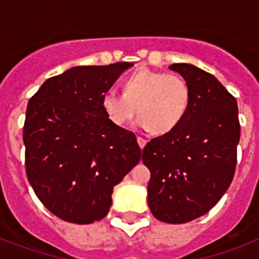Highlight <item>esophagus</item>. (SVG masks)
<instances>
[{"instance_id": "obj_1", "label": "esophagus", "mask_w": 259, "mask_h": 259, "mask_svg": "<svg viewBox=\"0 0 259 259\" xmlns=\"http://www.w3.org/2000/svg\"><path fill=\"white\" fill-rule=\"evenodd\" d=\"M137 141H138V145L141 146V149H144V146L146 145V140H145V138L141 137V136H138Z\"/></svg>"}]
</instances>
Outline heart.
<instances>
[{
    "mask_svg": "<svg viewBox=\"0 0 259 259\" xmlns=\"http://www.w3.org/2000/svg\"><path fill=\"white\" fill-rule=\"evenodd\" d=\"M189 102L191 89L184 78L145 68L123 80V93L106 91L102 109L115 126L129 123L138 110V125L156 134H166L183 122Z\"/></svg>",
    "mask_w": 259,
    "mask_h": 259,
    "instance_id": "b5f03b06",
    "label": "heart"
}]
</instances>
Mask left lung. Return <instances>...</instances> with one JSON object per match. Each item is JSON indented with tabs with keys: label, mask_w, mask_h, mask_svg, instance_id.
Here are the masks:
<instances>
[{
	"label": "left lung",
	"mask_w": 259,
	"mask_h": 259,
	"mask_svg": "<svg viewBox=\"0 0 259 259\" xmlns=\"http://www.w3.org/2000/svg\"><path fill=\"white\" fill-rule=\"evenodd\" d=\"M187 80L191 102L176 129L150 140L148 204L165 223H187L221 200L234 179L241 137L237 99L213 75L185 63L169 66Z\"/></svg>",
	"instance_id": "left-lung-1"
}]
</instances>
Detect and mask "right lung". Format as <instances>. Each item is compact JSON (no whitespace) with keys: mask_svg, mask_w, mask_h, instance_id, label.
<instances>
[{"mask_svg":"<svg viewBox=\"0 0 259 259\" xmlns=\"http://www.w3.org/2000/svg\"><path fill=\"white\" fill-rule=\"evenodd\" d=\"M132 63L80 66L47 79L24 122L25 170L48 211L71 223L101 221L114 185L141 158L133 132L113 125L102 97Z\"/></svg>","mask_w":259,"mask_h":259,"instance_id":"add662e5","label":"right lung"}]
</instances>
